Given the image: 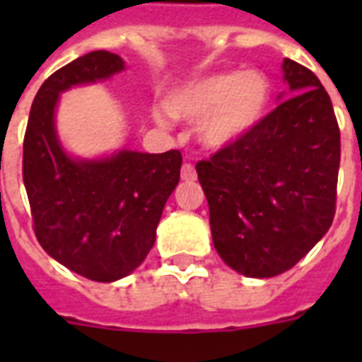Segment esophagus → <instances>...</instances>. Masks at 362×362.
<instances>
[{"instance_id": "1", "label": "esophagus", "mask_w": 362, "mask_h": 362, "mask_svg": "<svg viewBox=\"0 0 362 362\" xmlns=\"http://www.w3.org/2000/svg\"><path fill=\"white\" fill-rule=\"evenodd\" d=\"M195 178H197L195 167L192 163L182 165V180H195Z\"/></svg>"}]
</instances>
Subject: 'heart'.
I'll return each mask as SVG.
<instances>
[{"mask_svg": "<svg viewBox=\"0 0 362 362\" xmlns=\"http://www.w3.org/2000/svg\"><path fill=\"white\" fill-rule=\"evenodd\" d=\"M269 101V84L255 71H227L182 88L169 99L173 116L203 122L201 139L209 146H223L247 131ZM159 125H169L163 110L156 112Z\"/></svg>", "mask_w": 362, "mask_h": 362, "instance_id": "obj_1", "label": "heart"}]
</instances>
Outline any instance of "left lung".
I'll return each mask as SVG.
<instances>
[{
	"mask_svg": "<svg viewBox=\"0 0 362 362\" xmlns=\"http://www.w3.org/2000/svg\"><path fill=\"white\" fill-rule=\"evenodd\" d=\"M284 73L295 95L195 165L216 252L250 278L293 269L337 212L340 129L331 98L308 67L286 58Z\"/></svg>",
	"mask_w": 362,
	"mask_h": 362,
	"instance_id": "8db88e82",
	"label": "left lung"
}]
</instances>
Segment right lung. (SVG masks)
I'll list each match as a JSON object with an SVG mask.
<instances>
[{
    "instance_id": "right-lung-1",
    "label": "right lung",
    "mask_w": 362,
    "mask_h": 362,
    "mask_svg": "<svg viewBox=\"0 0 362 362\" xmlns=\"http://www.w3.org/2000/svg\"><path fill=\"white\" fill-rule=\"evenodd\" d=\"M124 69L118 54H84L39 88L24 135L22 176L33 231L58 263L93 281H115L139 267L156 242L167 199L180 180L182 153H116L75 161L54 131L59 92Z\"/></svg>"
}]
</instances>
